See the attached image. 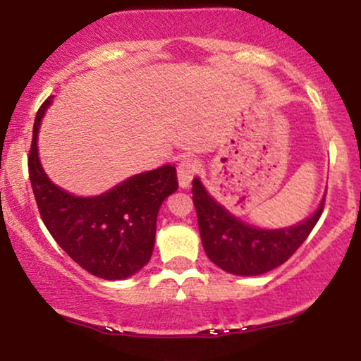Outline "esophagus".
Returning <instances> with one entry per match:
<instances>
[{
	"label": "esophagus",
	"mask_w": 361,
	"mask_h": 361,
	"mask_svg": "<svg viewBox=\"0 0 361 361\" xmlns=\"http://www.w3.org/2000/svg\"><path fill=\"white\" fill-rule=\"evenodd\" d=\"M195 173H197V163L193 159H183L178 164V181L181 188H188Z\"/></svg>",
	"instance_id": "obj_1"
}]
</instances>
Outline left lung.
Masks as SVG:
<instances>
[{
  "label": "left lung",
  "instance_id": "8db88e82",
  "mask_svg": "<svg viewBox=\"0 0 361 361\" xmlns=\"http://www.w3.org/2000/svg\"><path fill=\"white\" fill-rule=\"evenodd\" d=\"M202 244L212 263L239 276H256L280 267L314 229L324 198L310 217L280 229H261L243 222L207 192L200 178L192 181Z\"/></svg>",
  "mask_w": 361,
  "mask_h": 361
}]
</instances>
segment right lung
<instances>
[{"mask_svg": "<svg viewBox=\"0 0 361 361\" xmlns=\"http://www.w3.org/2000/svg\"><path fill=\"white\" fill-rule=\"evenodd\" d=\"M37 111L28 173L37 207L56 243L91 275L123 280L151 259L159 207L178 190L176 168L164 164L120 181L105 193L78 197L54 185L39 157V130L51 106Z\"/></svg>", "mask_w": 361, "mask_h": 361, "instance_id": "add662e5", "label": "right lung"}]
</instances>
